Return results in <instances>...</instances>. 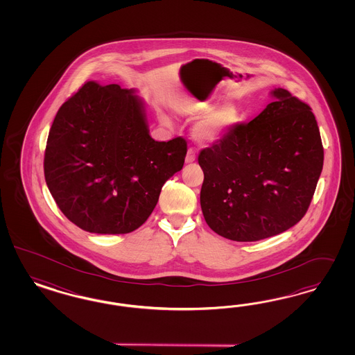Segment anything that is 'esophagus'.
Instances as JSON below:
<instances>
[{
    "instance_id": "1",
    "label": "esophagus",
    "mask_w": 355,
    "mask_h": 355,
    "mask_svg": "<svg viewBox=\"0 0 355 355\" xmlns=\"http://www.w3.org/2000/svg\"><path fill=\"white\" fill-rule=\"evenodd\" d=\"M195 159H196L195 150H193V148H189V150H187V155H186V162L190 164V162H195Z\"/></svg>"
}]
</instances>
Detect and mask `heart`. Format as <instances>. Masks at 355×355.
<instances>
[{
  "mask_svg": "<svg viewBox=\"0 0 355 355\" xmlns=\"http://www.w3.org/2000/svg\"><path fill=\"white\" fill-rule=\"evenodd\" d=\"M236 110L232 107H224L216 112L205 114L195 128V135L200 140L214 141L218 139L225 130L236 121Z\"/></svg>",
  "mask_w": 355,
  "mask_h": 355,
  "instance_id": "obj_1",
  "label": "heart"
}]
</instances>
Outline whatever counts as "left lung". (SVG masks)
<instances>
[{
    "mask_svg": "<svg viewBox=\"0 0 355 355\" xmlns=\"http://www.w3.org/2000/svg\"><path fill=\"white\" fill-rule=\"evenodd\" d=\"M248 123H236L200 150V205L218 236L254 242L277 236L306 215L324 162L309 104L288 89Z\"/></svg>",
    "mask_w": 355,
    "mask_h": 355,
    "instance_id": "8db88e82",
    "label": "left lung"
}]
</instances>
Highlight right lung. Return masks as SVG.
Wrapping results in <instances>:
<instances>
[{
	"mask_svg": "<svg viewBox=\"0 0 355 355\" xmlns=\"http://www.w3.org/2000/svg\"><path fill=\"white\" fill-rule=\"evenodd\" d=\"M132 89L87 82L58 109L46 140L44 175L71 223L97 234L143 225L162 187L182 169L187 141L152 139Z\"/></svg>",
	"mask_w": 355,
	"mask_h": 355,
	"instance_id": "obj_1",
	"label": "right lung"
}]
</instances>
